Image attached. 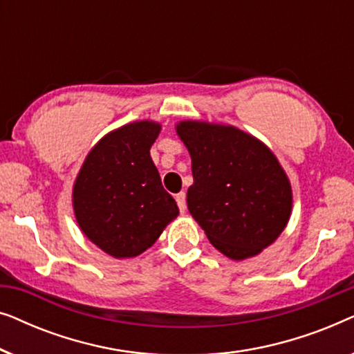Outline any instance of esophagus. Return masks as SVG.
<instances>
[{
	"instance_id": "esophagus-1",
	"label": "esophagus",
	"mask_w": 354,
	"mask_h": 354,
	"mask_svg": "<svg viewBox=\"0 0 354 354\" xmlns=\"http://www.w3.org/2000/svg\"><path fill=\"white\" fill-rule=\"evenodd\" d=\"M176 201H177V206H178V209H180V212H185V209H187V196H185V193L180 192V193H178V195H176Z\"/></svg>"
}]
</instances>
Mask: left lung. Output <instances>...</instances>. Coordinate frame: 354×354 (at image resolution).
Returning <instances> with one entry per match:
<instances>
[{
  "label": "left lung",
  "instance_id": "8db88e82",
  "mask_svg": "<svg viewBox=\"0 0 354 354\" xmlns=\"http://www.w3.org/2000/svg\"><path fill=\"white\" fill-rule=\"evenodd\" d=\"M192 156L190 214L221 253L245 259L269 246L287 225L292 188L259 140L230 125L180 122Z\"/></svg>",
  "mask_w": 354,
  "mask_h": 354
}]
</instances>
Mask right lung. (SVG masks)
<instances>
[{
    "instance_id": "1",
    "label": "right lung",
    "mask_w": 354,
    "mask_h": 354,
    "mask_svg": "<svg viewBox=\"0 0 354 354\" xmlns=\"http://www.w3.org/2000/svg\"><path fill=\"white\" fill-rule=\"evenodd\" d=\"M161 125L142 120L106 135L91 149L74 185L80 229L114 258H133L178 214L149 156Z\"/></svg>"
}]
</instances>
